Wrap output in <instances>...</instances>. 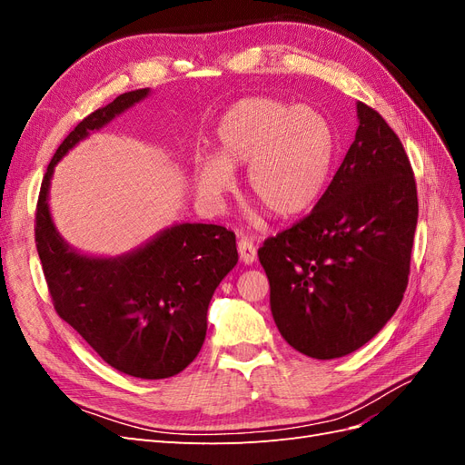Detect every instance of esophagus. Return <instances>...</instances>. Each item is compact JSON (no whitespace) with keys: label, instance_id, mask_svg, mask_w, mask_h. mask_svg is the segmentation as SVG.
<instances>
[{"label":"esophagus","instance_id":"1","mask_svg":"<svg viewBox=\"0 0 465 465\" xmlns=\"http://www.w3.org/2000/svg\"><path fill=\"white\" fill-rule=\"evenodd\" d=\"M238 256H241L242 263H254L256 262L258 250H256L254 242L250 241V238H241V241H238Z\"/></svg>","mask_w":465,"mask_h":465}]
</instances>
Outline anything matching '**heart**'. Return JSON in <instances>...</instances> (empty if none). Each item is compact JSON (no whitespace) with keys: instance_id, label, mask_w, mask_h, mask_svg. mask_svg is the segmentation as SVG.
Returning a JSON list of instances; mask_svg holds the SVG:
<instances>
[{"instance_id":"b5f03b06","label":"heart","mask_w":465,"mask_h":465,"mask_svg":"<svg viewBox=\"0 0 465 465\" xmlns=\"http://www.w3.org/2000/svg\"><path fill=\"white\" fill-rule=\"evenodd\" d=\"M333 151V132L318 112L252 96L221 118L215 154L195 161V184L217 202L232 188V168L248 164L252 198L275 217H294L312 207L326 188Z\"/></svg>"}]
</instances>
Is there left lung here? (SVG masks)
Returning a JSON list of instances; mask_svg holds the SVG:
<instances>
[{
  "mask_svg": "<svg viewBox=\"0 0 465 465\" xmlns=\"http://www.w3.org/2000/svg\"><path fill=\"white\" fill-rule=\"evenodd\" d=\"M357 116L355 142L314 209L258 250L281 335L323 361L353 353L398 311L419 215L400 137L364 103Z\"/></svg>",
  "mask_w": 465,
  "mask_h": 465,
  "instance_id": "obj_1",
  "label": "left lung"
}]
</instances>
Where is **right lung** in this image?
<instances>
[{
	"label": "right lung",
	"instance_id": "right-lung-1",
	"mask_svg": "<svg viewBox=\"0 0 465 465\" xmlns=\"http://www.w3.org/2000/svg\"><path fill=\"white\" fill-rule=\"evenodd\" d=\"M149 94L137 89L83 118L46 168L35 241L55 312L104 362L135 378L159 380L198 357L215 289L238 262L236 236L219 224L182 223L120 258H89L55 231L48 188L54 166L83 137Z\"/></svg>",
	"mask_w": 465,
	"mask_h": 465
}]
</instances>
